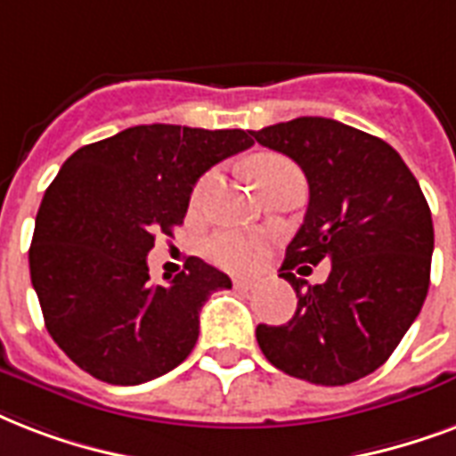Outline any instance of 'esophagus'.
<instances>
[{
    "label": "esophagus",
    "instance_id": "1",
    "mask_svg": "<svg viewBox=\"0 0 456 456\" xmlns=\"http://www.w3.org/2000/svg\"><path fill=\"white\" fill-rule=\"evenodd\" d=\"M232 285H235L238 290H252L254 281L252 278H232Z\"/></svg>",
    "mask_w": 456,
    "mask_h": 456
}]
</instances>
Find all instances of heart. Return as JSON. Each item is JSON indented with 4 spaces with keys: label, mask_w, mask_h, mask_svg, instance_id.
<instances>
[{
    "label": "heart",
    "mask_w": 456,
    "mask_h": 456,
    "mask_svg": "<svg viewBox=\"0 0 456 456\" xmlns=\"http://www.w3.org/2000/svg\"><path fill=\"white\" fill-rule=\"evenodd\" d=\"M285 168H295L290 161H285L281 157H271V154H264V157H256L252 161V178L254 183L259 185L261 180L271 178L273 173L285 171ZM207 183L209 178H204L197 183L195 192H192V202H200L207 190ZM204 252L209 256L216 266L225 268V271H249L259 264L261 254H264V242L254 235H242V232L225 231L216 232L214 238H209Z\"/></svg>",
    "instance_id": "1"
}]
</instances>
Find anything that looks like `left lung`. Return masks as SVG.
Instances as JSON below:
<instances>
[{
	"instance_id": "obj_1",
	"label": "left lung",
	"mask_w": 456,
	"mask_h": 456,
	"mask_svg": "<svg viewBox=\"0 0 456 456\" xmlns=\"http://www.w3.org/2000/svg\"><path fill=\"white\" fill-rule=\"evenodd\" d=\"M252 135L290 157L309 183L305 224L281 266L297 312L283 326L259 323L256 342L288 376L354 383L387 362L428 295V202L386 140L340 121L302 116ZM323 258L331 259L326 284L306 286L291 273Z\"/></svg>"
}]
</instances>
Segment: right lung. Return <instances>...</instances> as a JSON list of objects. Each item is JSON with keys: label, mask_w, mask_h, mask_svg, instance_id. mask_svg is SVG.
Returning a JSON list of instances; mask_svg holds the SVG:
<instances>
[{"label": "right lung", "mask_w": 456, "mask_h": 456, "mask_svg": "<svg viewBox=\"0 0 456 456\" xmlns=\"http://www.w3.org/2000/svg\"><path fill=\"white\" fill-rule=\"evenodd\" d=\"M252 130L151 123L66 159L35 218L30 281L45 326L70 362L111 386L175 369L200 335V309L231 278L190 256L166 285L147 254L188 214L200 175L249 150Z\"/></svg>", "instance_id": "right-lung-1"}]
</instances>
